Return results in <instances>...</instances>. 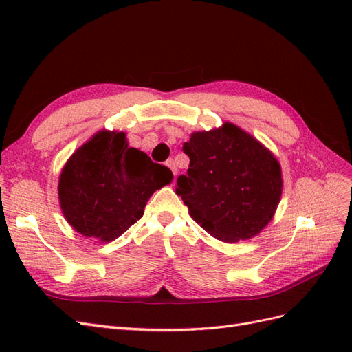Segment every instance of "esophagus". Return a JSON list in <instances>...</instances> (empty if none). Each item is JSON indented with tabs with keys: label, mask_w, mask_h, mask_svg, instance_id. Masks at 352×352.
I'll return each instance as SVG.
<instances>
[{
	"label": "esophagus",
	"mask_w": 352,
	"mask_h": 352,
	"mask_svg": "<svg viewBox=\"0 0 352 352\" xmlns=\"http://www.w3.org/2000/svg\"><path fill=\"white\" fill-rule=\"evenodd\" d=\"M167 167L170 168V170H172V172H173V175L176 176L177 175V166H176V163H175V160H172V158H170V160H167Z\"/></svg>",
	"instance_id": "esophagus-1"
}]
</instances>
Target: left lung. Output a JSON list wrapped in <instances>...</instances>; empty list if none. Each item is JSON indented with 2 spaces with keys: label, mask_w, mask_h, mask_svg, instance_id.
<instances>
[{
  "label": "left lung",
  "mask_w": 352,
  "mask_h": 352,
  "mask_svg": "<svg viewBox=\"0 0 352 352\" xmlns=\"http://www.w3.org/2000/svg\"><path fill=\"white\" fill-rule=\"evenodd\" d=\"M190 163L176 194L189 214L221 242L251 239L269 225L283 189L274 154L230 122L190 133L184 144Z\"/></svg>",
  "instance_id": "left-lung-1"
}]
</instances>
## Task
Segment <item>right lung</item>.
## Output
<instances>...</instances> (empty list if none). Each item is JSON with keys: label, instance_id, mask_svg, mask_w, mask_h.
<instances>
[{"label": "right lung", "instance_id": "add662e5", "mask_svg": "<svg viewBox=\"0 0 352 352\" xmlns=\"http://www.w3.org/2000/svg\"><path fill=\"white\" fill-rule=\"evenodd\" d=\"M172 180L170 168L131 148L124 132L100 131L63 167L60 207L80 235L110 242L140 220L150 197Z\"/></svg>", "mask_w": 352, "mask_h": 352}]
</instances>
